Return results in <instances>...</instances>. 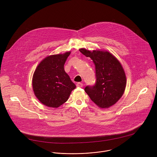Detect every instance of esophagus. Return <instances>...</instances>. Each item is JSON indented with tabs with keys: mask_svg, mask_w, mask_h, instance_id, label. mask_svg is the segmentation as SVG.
I'll return each instance as SVG.
<instances>
[{
	"mask_svg": "<svg viewBox=\"0 0 157 157\" xmlns=\"http://www.w3.org/2000/svg\"><path fill=\"white\" fill-rule=\"evenodd\" d=\"M76 86H77V87L82 88V87L83 86V84H82V83H80V82H78V83L76 84Z\"/></svg>",
	"mask_w": 157,
	"mask_h": 157,
	"instance_id": "esophagus-1",
	"label": "esophagus"
}]
</instances>
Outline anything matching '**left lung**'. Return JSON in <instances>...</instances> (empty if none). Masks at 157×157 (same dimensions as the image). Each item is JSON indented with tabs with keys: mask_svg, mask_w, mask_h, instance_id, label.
<instances>
[{
	"mask_svg": "<svg viewBox=\"0 0 157 157\" xmlns=\"http://www.w3.org/2000/svg\"><path fill=\"white\" fill-rule=\"evenodd\" d=\"M79 51L92 59L95 68V84L86 86L85 92L98 107L109 108L118 101L126 88V77L123 68L108 51H90L85 48Z\"/></svg>",
	"mask_w": 157,
	"mask_h": 157,
	"instance_id": "left-lung-1",
	"label": "left lung"
}]
</instances>
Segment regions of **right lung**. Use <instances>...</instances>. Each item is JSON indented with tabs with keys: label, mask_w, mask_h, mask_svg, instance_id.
Segmentation results:
<instances>
[{
	"label": "right lung",
	"mask_w": 157,
	"mask_h": 157,
	"mask_svg": "<svg viewBox=\"0 0 157 157\" xmlns=\"http://www.w3.org/2000/svg\"><path fill=\"white\" fill-rule=\"evenodd\" d=\"M71 52L48 56L37 66L33 77V88L45 106L58 108L68 99L76 88L65 72L64 65Z\"/></svg>",
	"instance_id": "obj_1"
}]
</instances>
